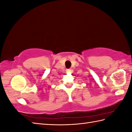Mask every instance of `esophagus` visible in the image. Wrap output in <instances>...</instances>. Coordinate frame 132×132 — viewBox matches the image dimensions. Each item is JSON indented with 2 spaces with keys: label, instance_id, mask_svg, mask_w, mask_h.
Here are the masks:
<instances>
[{
  "label": "esophagus",
  "instance_id": "obj_1",
  "mask_svg": "<svg viewBox=\"0 0 132 132\" xmlns=\"http://www.w3.org/2000/svg\"><path fill=\"white\" fill-rule=\"evenodd\" d=\"M71 71V70L70 69H67V70H66V72H70Z\"/></svg>",
  "mask_w": 132,
  "mask_h": 132
}]
</instances>
